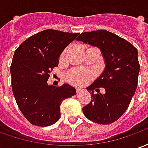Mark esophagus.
<instances>
[{"label":"esophagus","instance_id":"esophagus-1","mask_svg":"<svg viewBox=\"0 0 148 148\" xmlns=\"http://www.w3.org/2000/svg\"><path fill=\"white\" fill-rule=\"evenodd\" d=\"M76 91H77V93H81V92L82 91V90H81V89H77Z\"/></svg>","mask_w":148,"mask_h":148}]
</instances>
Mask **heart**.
I'll return each instance as SVG.
<instances>
[{
    "mask_svg": "<svg viewBox=\"0 0 148 148\" xmlns=\"http://www.w3.org/2000/svg\"><path fill=\"white\" fill-rule=\"evenodd\" d=\"M66 53V51L63 52L62 55H64ZM92 77V73L88 71L84 70H74L70 72L68 74V80L71 82V83L77 86H82L87 83Z\"/></svg>",
    "mask_w": 148,
    "mask_h": 148,
    "instance_id": "heart-1",
    "label": "heart"
}]
</instances>
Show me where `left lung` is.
Returning <instances> with one entry per match:
<instances>
[{
    "mask_svg": "<svg viewBox=\"0 0 148 148\" xmlns=\"http://www.w3.org/2000/svg\"><path fill=\"white\" fill-rule=\"evenodd\" d=\"M77 41L101 50L106 67L102 74L86 88L91 101L82 108L87 119L100 124L117 121L127 110L138 84L140 64L137 49L123 38L106 30L80 34ZM105 88L106 93L94 95L93 90Z\"/></svg>",
    "mask_w": 148,
    "mask_h": 148,
    "instance_id": "1",
    "label": "left lung"
}]
</instances>
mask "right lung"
<instances>
[{
  "instance_id": "right-lung-1",
  "label": "right lung",
  "mask_w": 148,
  "mask_h": 148,
  "mask_svg": "<svg viewBox=\"0 0 148 148\" xmlns=\"http://www.w3.org/2000/svg\"><path fill=\"white\" fill-rule=\"evenodd\" d=\"M78 33L47 29L27 38L15 51L10 66L12 89L19 109L31 124L50 126L60 118L62 101L76 94L69 84L49 86L58 58Z\"/></svg>"
}]
</instances>
